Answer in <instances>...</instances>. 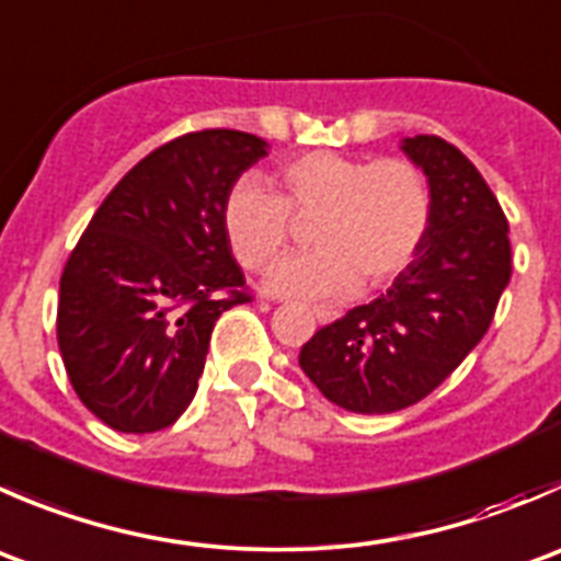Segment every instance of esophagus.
<instances>
[{"label": "esophagus", "instance_id": "1", "mask_svg": "<svg viewBox=\"0 0 561 561\" xmlns=\"http://www.w3.org/2000/svg\"><path fill=\"white\" fill-rule=\"evenodd\" d=\"M312 314L318 318V323H334V320L340 318V312L329 307H312Z\"/></svg>", "mask_w": 561, "mask_h": 561}]
</instances>
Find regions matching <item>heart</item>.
Returning a JSON list of instances; mask_svg holds the SVG:
<instances>
[{"mask_svg":"<svg viewBox=\"0 0 561 561\" xmlns=\"http://www.w3.org/2000/svg\"><path fill=\"white\" fill-rule=\"evenodd\" d=\"M285 194L243 178L227 194L225 236L247 268L263 271L293 238V217L312 219L318 249L276 265L274 296L325 301L351 296L364 279L380 287L408 268L427 236L433 194L425 172L405 159H356L334 150L296 156L276 170Z\"/></svg>","mask_w":561,"mask_h":561,"instance_id":"obj_1","label":"heart"}]
</instances>
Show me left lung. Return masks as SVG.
I'll return each mask as SVG.
<instances>
[{
    "instance_id": "left-lung-1",
    "label": "left lung",
    "mask_w": 561,
    "mask_h": 561,
    "mask_svg": "<svg viewBox=\"0 0 561 561\" xmlns=\"http://www.w3.org/2000/svg\"><path fill=\"white\" fill-rule=\"evenodd\" d=\"M400 150L433 194L427 236L375 301L323 325L298 364L325 400L353 413H391L431 394L491 325L510 274V227L485 178L442 136Z\"/></svg>"
}]
</instances>
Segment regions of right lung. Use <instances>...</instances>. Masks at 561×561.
<instances>
[{
    "mask_svg": "<svg viewBox=\"0 0 561 561\" xmlns=\"http://www.w3.org/2000/svg\"><path fill=\"white\" fill-rule=\"evenodd\" d=\"M268 142L230 128L145 156L76 243L59 279L57 342L79 400L119 433H156L197 394L210 331L249 301L221 214Z\"/></svg>",
    "mask_w": 561,
    "mask_h": 561,
    "instance_id": "right-lung-1",
    "label": "right lung"
}]
</instances>
